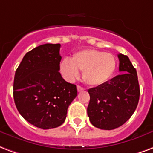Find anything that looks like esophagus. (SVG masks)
Instances as JSON below:
<instances>
[{
    "mask_svg": "<svg viewBox=\"0 0 153 153\" xmlns=\"http://www.w3.org/2000/svg\"><path fill=\"white\" fill-rule=\"evenodd\" d=\"M77 89H78V91H82L84 90V88H82V87H81V86H78V87H77Z\"/></svg>",
    "mask_w": 153,
    "mask_h": 153,
    "instance_id": "obj_1",
    "label": "esophagus"
}]
</instances>
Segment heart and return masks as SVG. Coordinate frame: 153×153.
Listing matches in <instances>:
<instances>
[{"mask_svg":"<svg viewBox=\"0 0 153 153\" xmlns=\"http://www.w3.org/2000/svg\"><path fill=\"white\" fill-rule=\"evenodd\" d=\"M117 66L115 56L111 53L97 49H82L76 52L72 58L65 57L60 64V71L65 79L72 82L79 77L91 86H100L107 82Z\"/></svg>","mask_w":153,"mask_h":153,"instance_id":"obj_1","label":"heart"}]
</instances>
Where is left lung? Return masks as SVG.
Masks as SVG:
<instances>
[{
    "instance_id": "8db88e82",
    "label": "left lung",
    "mask_w": 153,
    "mask_h": 153,
    "mask_svg": "<svg viewBox=\"0 0 153 153\" xmlns=\"http://www.w3.org/2000/svg\"><path fill=\"white\" fill-rule=\"evenodd\" d=\"M120 74L102 85L88 89V115L94 126L114 130L130 119L140 99V85L135 68L129 57L118 54Z\"/></svg>"
}]
</instances>
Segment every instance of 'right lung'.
Instances as JSON below:
<instances>
[{
    "instance_id": "obj_1",
    "label": "right lung",
    "mask_w": 153,
    "mask_h": 153,
    "mask_svg": "<svg viewBox=\"0 0 153 153\" xmlns=\"http://www.w3.org/2000/svg\"><path fill=\"white\" fill-rule=\"evenodd\" d=\"M60 44L39 45L26 53L16 70L13 99L25 120L36 127L56 128L65 122L77 87L63 79Z\"/></svg>"
}]
</instances>
